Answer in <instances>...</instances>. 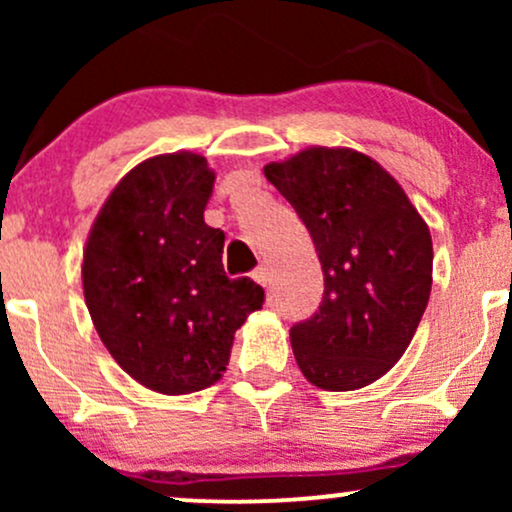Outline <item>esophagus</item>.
<instances>
[{"instance_id": "esophagus-1", "label": "esophagus", "mask_w": 512, "mask_h": 512, "mask_svg": "<svg viewBox=\"0 0 512 512\" xmlns=\"http://www.w3.org/2000/svg\"><path fill=\"white\" fill-rule=\"evenodd\" d=\"M252 279H255L260 286H267L269 284V269L267 267H257L255 272H252Z\"/></svg>"}]
</instances>
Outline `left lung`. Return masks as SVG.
<instances>
[{"mask_svg": "<svg viewBox=\"0 0 512 512\" xmlns=\"http://www.w3.org/2000/svg\"><path fill=\"white\" fill-rule=\"evenodd\" d=\"M264 175L313 238L325 293L291 327L298 368L322 390L366 387L402 358L431 296L433 243L402 187L373 158L313 146Z\"/></svg>", "mask_w": 512, "mask_h": 512, "instance_id": "left-lung-1", "label": "left lung"}]
</instances>
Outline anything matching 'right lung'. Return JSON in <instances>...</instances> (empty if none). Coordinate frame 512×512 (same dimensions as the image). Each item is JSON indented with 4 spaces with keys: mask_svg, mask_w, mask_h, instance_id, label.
Wrapping results in <instances>:
<instances>
[{
    "mask_svg": "<svg viewBox=\"0 0 512 512\" xmlns=\"http://www.w3.org/2000/svg\"><path fill=\"white\" fill-rule=\"evenodd\" d=\"M207 158L139 163L103 204L84 250V296L105 349L137 383L187 395L221 378L233 334L264 289L223 272L221 228L204 223Z\"/></svg>",
    "mask_w": 512,
    "mask_h": 512,
    "instance_id": "add662e5",
    "label": "right lung"
}]
</instances>
